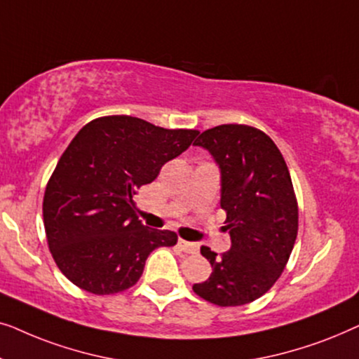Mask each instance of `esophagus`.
<instances>
[{"instance_id":"34e87169","label":"esophagus","mask_w":359,"mask_h":359,"mask_svg":"<svg viewBox=\"0 0 359 359\" xmlns=\"http://www.w3.org/2000/svg\"><path fill=\"white\" fill-rule=\"evenodd\" d=\"M178 245H180V248L183 250L184 253H198V250H199V247H198V243H194V242H186V240H180L178 242Z\"/></svg>"}]
</instances>
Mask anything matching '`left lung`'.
<instances>
[{
	"label": "left lung",
	"instance_id": "left-lung-1",
	"mask_svg": "<svg viewBox=\"0 0 359 359\" xmlns=\"http://www.w3.org/2000/svg\"><path fill=\"white\" fill-rule=\"evenodd\" d=\"M194 145L220 170V208L232 245L220 257L201 247L212 274L193 291L215 306H243L269 291L294 248L299 214L291 175L276 144L255 127L217 126Z\"/></svg>",
	"mask_w": 359,
	"mask_h": 359
}]
</instances>
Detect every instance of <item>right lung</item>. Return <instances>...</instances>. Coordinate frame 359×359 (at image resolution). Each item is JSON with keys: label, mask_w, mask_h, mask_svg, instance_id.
Instances as JSON below:
<instances>
[{"label": "right lung", "mask_w": 359, "mask_h": 359, "mask_svg": "<svg viewBox=\"0 0 359 359\" xmlns=\"http://www.w3.org/2000/svg\"><path fill=\"white\" fill-rule=\"evenodd\" d=\"M198 134L132 116L100 117L78 132L48 180L42 208L52 257L75 286L97 296L126 291L155 248L173 247L175 232L139 220L134 196Z\"/></svg>", "instance_id": "1"}]
</instances>
